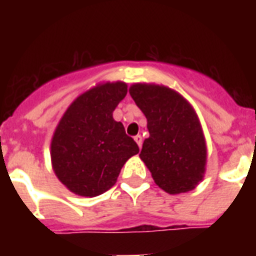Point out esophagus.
I'll use <instances>...</instances> for the list:
<instances>
[{
  "label": "esophagus",
  "mask_w": 256,
  "mask_h": 256,
  "mask_svg": "<svg viewBox=\"0 0 256 256\" xmlns=\"http://www.w3.org/2000/svg\"><path fill=\"white\" fill-rule=\"evenodd\" d=\"M134 140H136V144H138V146H140V148H142V142H144V140H142V136H140V134H138V136H134Z\"/></svg>",
  "instance_id": "1"
}]
</instances>
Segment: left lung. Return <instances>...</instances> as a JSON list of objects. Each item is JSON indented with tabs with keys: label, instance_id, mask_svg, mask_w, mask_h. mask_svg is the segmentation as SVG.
<instances>
[{
	"label": "left lung",
	"instance_id": "8db88e82",
	"mask_svg": "<svg viewBox=\"0 0 256 256\" xmlns=\"http://www.w3.org/2000/svg\"><path fill=\"white\" fill-rule=\"evenodd\" d=\"M128 92L148 118L150 136L140 156L154 182L168 194L195 188L206 171L207 148L192 106L166 86L134 84Z\"/></svg>",
	"mask_w": 256,
	"mask_h": 256
}]
</instances>
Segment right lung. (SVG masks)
<instances>
[{
  "mask_svg": "<svg viewBox=\"0 0 256 256\" xmlns=\"http://www.w3.org/2000/svg\"><path fill=\"white\" fill-rule=\"evenodd\" d=\"M128 94L124 82H106L78 96L52 138V164L72 192L96 196L112 188L126 160L140 152L124 124L112 118Z\"/></svg>",
  "mask_w": 256,
  "mask_h": 256,
  "instance_id": "right-lung-1",
  "label": "right lung"
}]
</instances>
